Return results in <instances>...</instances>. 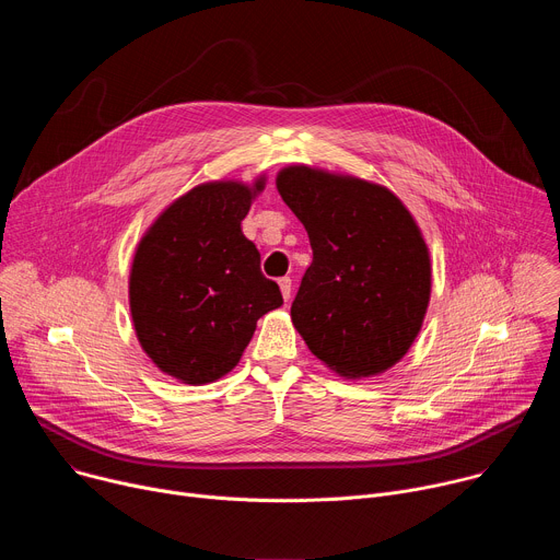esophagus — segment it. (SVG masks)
<instances>
[{"mask_svg": "<svg viewBox=\"0 0 560 560\" xmlns=\"http://www.w3.org/2000/svg\"><path fill=\"white\" fill-rule=\"evenodd\" d=\"M279 288H281L283 299L288 301L290 294H292V279H290V277H281V279H279Z\"/></svg>", "mask_w": 560, "mask_h": 560, "instance_id": "esophagus-1", "label": "esophagus"}]
</instances>
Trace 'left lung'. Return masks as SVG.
I'll use <instances>...</instances> for the list:
<instances>
[{"label":"left lung","mask_w":560,"mask_h":560,"mask_svg":"<svg viewBox=\"0 0 560 560\" xmlns=\"http://www.w3.org/2000/svg\"><path fill=\"white\" fill-rule=\"evenodd\" d=\"M277 190L312 246L294 328L341 376L385 372L415 343L430 303V253L410 210L383 186L307 166L283 168Z\"/></svg>","instance_id":"8db88e82"}]
</instances>
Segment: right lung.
<instances>
[{
  "instance_id": "add662e5",
  "label": "right lung",
  "mask_w": 560,
  "mask_h": 560,
  "mask_svg": "<svg viewBox=\"0 0 560 560\" xmlns=\"http://www.w3.org/2000/svg\"><path fill=\"white\" fill-rule=\"evenodd\" d=\"M264 179L250 188L210 182L173 201L137 246L130 312L152 363L190 385L228 374L259 318L283 303L261 272V255L242 221Z\"/></svg>"
}]
</instances>
